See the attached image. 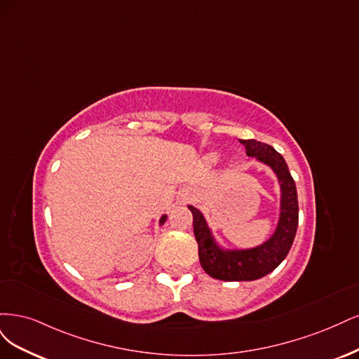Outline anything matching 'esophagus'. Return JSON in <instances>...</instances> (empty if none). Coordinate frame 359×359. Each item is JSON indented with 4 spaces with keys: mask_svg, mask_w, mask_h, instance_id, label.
Listing matches in <instances>:
<instances>
[{
    "mask_svg": "<svg viewBox=\"0 0 359 359\" xmlns=\"http://www.w3.org/2000/svg\"><path fill=\"white\" fill-rule=\"evenodd\" d=\"M187 196H189V192H188V194H187Z\"/></svg>",
    "mask_w": 359,
    "mask_h": 359,
    "instance_id": "1",
    "label": "esophagus"
}]
</instances>
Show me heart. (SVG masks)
<instances>
[{
    "instance_id": "obj_1",
    "label": "heart",
    "mask_w": 359,
    "mask_h": 359,
    "mask_svg": "<svg viewBox=\"0 0 359 359\" xmlns=\"http://www.w3.org/2000/svg\"><path fill=\"white\" fill-rule=\"evenodd\" d=\"M204 159H205L207 164H216L219 161V154L217 152H210V154L205 155Z\"/></svg>"
}]
</instances>
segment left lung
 Returning <instances> with one entry per match:
<instances>
[{
  "label": "left lung",
  "instance_id": "1",
  "mask_svg": "<svg viewBox=\"0 0 359 359\" xmlns=\"http://www.w3.org/2000/svg\"><path fill=\"white\" fill-rule=\"evenodd\" d=\"M240 142L246 146L248 156L257 158L258 163L271 168L276 175L280 187V205L274 233L261 245L248 249L222 246L213 236L203 212L188 205L194 217L201 267L213 279L225 282H250L271 273L286 258L298 226L297 188L285 158L270 144L257 140Z\"/></svg>",
  "mask_w": 359,
  "mask_h": 359
}]
</instances>
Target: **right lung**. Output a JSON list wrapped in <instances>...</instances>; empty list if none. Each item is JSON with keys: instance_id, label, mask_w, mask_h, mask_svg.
I'll return each instance as SVG.
<instances>
[{"instance_id": "right-lung-1", "label": "right lung", "mask_w": 359, "mask_h": 359, "mask_svg": "<svg viewBox=\"0 0 359 359\" xmlns=\"http://www.w3.org/2000/svg\"><path fill=\"white\" fill-rule=\"evenodd\" d=\"M165 221H167V215H163V216H161V219H159V225H164Z\"/></svg>"}]
</instances>
